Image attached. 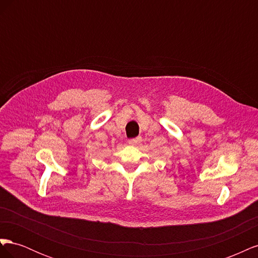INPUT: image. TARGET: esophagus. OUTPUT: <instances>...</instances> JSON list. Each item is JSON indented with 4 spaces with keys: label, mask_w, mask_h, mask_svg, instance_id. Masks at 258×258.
Returning a JSON list of instances; mask_svg holds the SVG:
<instances>
[{
    "label": "esophagus",
    "mask_w": 258,
    "mask_h": 258,
    "mask_svg": "<svg viewBox=\"0 0 258 258\" xmlns=\"http://www.w3.org/2000/svg\"><path fill=\"white\" fill-rule=\"evenodd\" d=\"M141 141H142V139L140 138V137H138V138H135V139H130L129 141H128V143H129L130 145H137V144H139Z\"/></svg>",
    "instance_id": "34e87169"
}]
</instances>
